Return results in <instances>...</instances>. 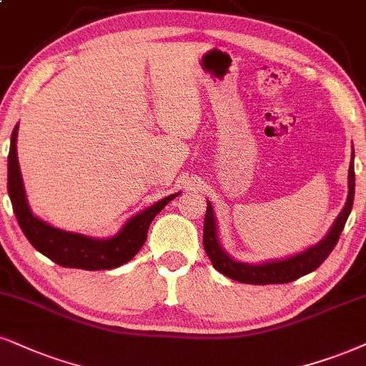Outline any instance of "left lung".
Returning a JSON list of instances; mask_svg holds the SVG:
<instances>
[{
    "mask_svg": "<svg viewBox=\"0 0 366 366\" xmlns=\"http://www.w3.org/2000/svg\"><path fill=\"white\" fill-rule=\"evenodd\" d=\"M348 200H346L345 209L337 215L336 222L332 224L331 231L326 237L319 242L317 246L310 247V249L300 252V254L292 256V258L283 261H272V263L264 264H246L239 263L229 258L225 251L220 247L217 241V227H215L214 209H212L210 202L207 205L205 212V222H204V247L207 256H209L214 268L225 277L236 280L241 283H251V285H269V283H290L295 282L297 278L304 277L324 263V259L331 254L337 244L342 229H345L346 219H348L351 209H353V198H355V166L353 157L350 162V176H348Z\"/></svg>",
    "mask_w": 366,
    "mask_h": 366,
    "instance_id": "8db88e82",
    "label": "left lung"
}]
</instances>
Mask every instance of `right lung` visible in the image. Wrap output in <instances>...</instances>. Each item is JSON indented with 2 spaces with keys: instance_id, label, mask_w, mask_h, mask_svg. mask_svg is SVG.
I'll return each instance as SVG.
<instances>
[{
  "instance_id": "1",
  "label": "right lung",
  "mask_w": 366,
  "mask_h": 366,
  "mask_svg": "<svg viewBox=\"0 0 366 366\" xmlns=\"http://www.w3.org/2000/svg\"><path fill=\"white\" fill-rule=\"evenodd\" d=\"M16 135L18 125L11 134L10 154H8V193L11 198L13 212L30 244L59 266L93 272V269H112L127 263L146 242L152 219L173 198L178 197L176 193V195L162 198L157 204L130 219L115 237L103 239V241L61 231L35 217L29 209L16 157Z\"/></svg>"
}]
</instances>
